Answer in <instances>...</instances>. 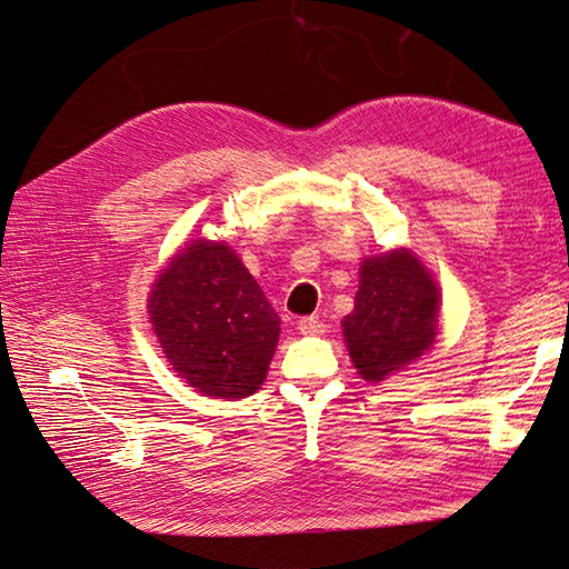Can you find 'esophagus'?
<instances>
[{"label":"esophagus","instance_id":"1","mask_svg":"<svg viewBox=\"0 0 569 569\" xmlns=\"http://www.w3.org/2000/svg\"><path fill=\"white\" fill-rule=\"evenodd\" d=\"M298 330H300V335H322L325 332V322L318 316L300 318L298 320Z\"/></svg>","mask_w":569,"mask_h":569}]
</instances>
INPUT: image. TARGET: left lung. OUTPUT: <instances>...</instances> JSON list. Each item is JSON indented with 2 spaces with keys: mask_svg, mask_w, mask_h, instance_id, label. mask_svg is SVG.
I'll list each match as a JSON object with an SVG mask.
<instances>
[{
  "mask_svg": "<svg viewBox=\"0 0 569 569\" xmlns=\"http://www.w3.org/2000/svg\"><path fill=\"white\" fill-rule=\"evenodd\" d=\"M359 276L355 310L342 322L345 340L361 379L383 381L435 342L440 293L406 249L367 259Z\"/></svg>",
  "mask_w": 569,
  "mask_h": 569,
  "instance_id": "obj_1",
  "label": "left lung"
}]
</instances>
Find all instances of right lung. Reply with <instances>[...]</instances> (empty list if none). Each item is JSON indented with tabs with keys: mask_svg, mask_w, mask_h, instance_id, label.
<instances>
[{
	"mask_svg": "<svg viewBox=\"0 0 569 569\" xmlns=\"http://www.w3.org/2000/svg\"><path fill=\"white\" fill-rule=\"evenodd\" d=\"M149 312L168 361L196 391L244 398L266 379L281 320L224 241L186 244L153 283Z\"/></svg>",
	"mask_w": 569,
	"mask_h": 569,
	"instance_id": "1",
	"label": "right lung"
}]
</instances>
